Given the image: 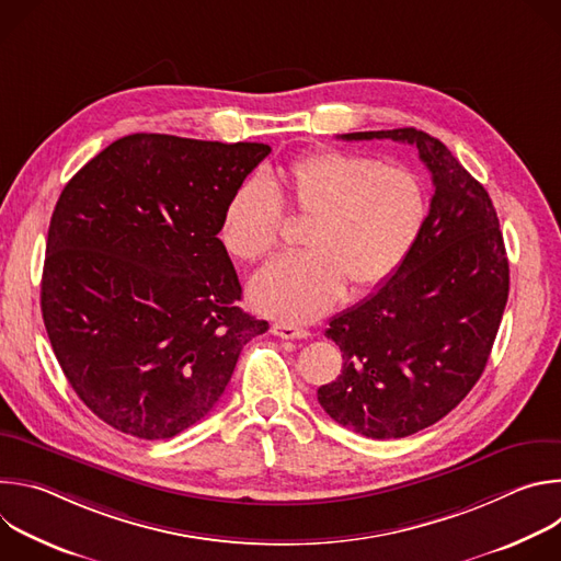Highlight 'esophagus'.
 <instances>
[{"instance_id":"esophagus-1","label":"esophagus","mask_w":561,"mask_h":561,"mask_svg":"<svg viewBox=\"0 0 561 561\" xmlns=\"http://www.w3.org/2000/svg\"><path fill=\"white\" fill-rule=\"evenodd\" d=\"M271 333L282 337V340H306L310 335L306 329H299V327H293V324H273Z\"/></svg>"}]
</instances>
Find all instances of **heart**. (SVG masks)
<instances>
[{
	"label": "heart",
	"mask_w": 561,
	"mask_h": 561,
	"mask_svg": "<svg viewBox=\"0 0 561 561\" xmlns=\"http://www.w3.org/2000/svg\"><path fill=\"white\" fill-rule=\"evenodd\" d=\"M282 208L308 217L306 251L277 257L249 286L253 306L282 322H312L344 295L368 293L407 264L428 219L424 182L409 169L346 150H312L228 197L219 237L242 262L277 244Z\"/></svg>",
	"instance_id": "obj_1"
}]
</instances>
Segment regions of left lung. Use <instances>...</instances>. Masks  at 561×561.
I'll list each match as a JSON object with an SVG mask.
<instances>
[{
	"instance_id": "obj_1",
	"label": "left lung",
	"mask_w": 561,
	"mask_h": 561,
	"mask_svg": "<svg viewBox=\"0 0 561 561\" xmlns=\"http://www.w3.org/2000/svg\"><path fill=\"white\" fill-rule=\"evenodd\" d=\"M413 144L433 175L417 247L377 293L331 319L342 375L317 390L322 409L370 439H399L448 415L482 377L508 299L495 206L453 152L417 128L340 135Z\"/></svg>"
}]
</instances>
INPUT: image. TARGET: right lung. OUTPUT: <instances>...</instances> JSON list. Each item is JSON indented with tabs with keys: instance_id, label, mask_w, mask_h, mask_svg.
Instances as JSON below:
<instances>
[{
	"instance_id": "1",
	"label": "right lung",
	"mask_w": 561,
	"mask_h": 561,
	"mask_svg": "<svg viewBox=\"0 0 561 561\" xmlns=\"http://www.w3.org/2000/svg\"><path fill=\"white\" fill-rule=\"evenodd\" d=\"M271 152L255 141L135 133L64 186L50 217L42 314L77 397L139 439L206 417L268 322L237 306L217 237L232 191Z\"/></svg>"
}]
</instances>
